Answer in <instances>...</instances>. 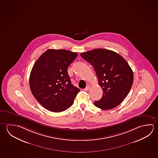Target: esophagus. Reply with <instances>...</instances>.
Listing matches in <instances>:
<instances>
[{
    "instance_id": "1",
    "label": "esophagus",
    "mask_w": 158,
    "mask_h": 158,
    "mask_svg": "<svg viewBox=\"0 0 158 158\" xmlns=\"http://www.w3.org/2000/svg\"><path fill=\"white\" fill-rule=\"evenodd\" d=\"M90 88H91V86L88 85L84 89V90L85 91H88L89 90Z\"/></svg>"
}]
</instances>
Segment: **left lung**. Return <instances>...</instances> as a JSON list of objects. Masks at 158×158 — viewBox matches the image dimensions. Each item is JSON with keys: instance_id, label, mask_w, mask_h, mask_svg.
Listing matches in <instances>:
<instances>
[{"instance_id": "8db88e82", "label": "left lung", "mask_w": 158, "mask_h": 158, "mask_svg": "<svg viewBox=\"0 0 158 158\" xmlns=\"http://www.w3.org/2000/svg\"><path fill=\"white\" fill-rule=\"evenodd\" d=\"M93 66L102 88V98L94 105L102 110L115 108L126 98L132 86V69L119 54L104 49H95L80 54Z\"/></svg>"}]
</instances>
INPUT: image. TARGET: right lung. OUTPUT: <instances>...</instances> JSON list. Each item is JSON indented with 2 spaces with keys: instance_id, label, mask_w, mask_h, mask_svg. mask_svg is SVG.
<instances>
[{
  "instance_id": "right-lung-1",
  "label": "right lung",
  "mask_w": 158,
  "mask_h": 158,
  "mask_svg": "<svg viewBox=\"0 0 158 158\" xmlns=\"http://www.w3.org/2000/svg\"><path fill=\"white\" fill-rule=\"evenodd\" d=\"M78 56L64 49H48L34 64L29 78L34 98L48 110L61 112L73 104L80 89L71 84L68 68Z\"/></svg>"
}]
</instances>
